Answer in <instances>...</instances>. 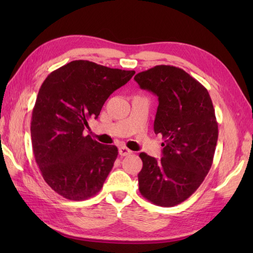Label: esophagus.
I'll return each mask as SVG.
<instances>
[{"mask_svg": "<svg viewBox=\"0 0 253 253\" xmlns=\"http://www.w3.org/2000/svg\"><path fill=\"white\" fill-rule=\"evenodd\" d=\"M118 151H120V154H121V157H127V155H130L131 153H132V151L131 150H129L128 148H126V147H121L120 148V150H118Z\"/></svg>", "mask_w": 253, "mask_h": 253, "instance_id": "obj_1", "label": "esophagus"}]
</instances>
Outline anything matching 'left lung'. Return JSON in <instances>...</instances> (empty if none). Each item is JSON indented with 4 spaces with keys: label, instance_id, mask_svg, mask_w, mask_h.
I'll use <instances>...</instances> for the list:
<instances>
[{
    "label": "left lung",
    "instance_id": "1",
    "mask_svg": "<svg viewBox=\"0 0 253 253\" xmlns=\"http://www.w3.org/2000/svg\"><path fill=\"white\" fill-rule=\"evenodd\" d=\"M135 80L158 96L154 132L162 135V159L140 153L141 195L160 207L189 198L212 166L218 137L215 112L208 90L181 68L158 65Z\"/></svg>",
    "mask_w": 253,
    "mask_h": 253
}]
</instances>
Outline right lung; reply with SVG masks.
I'll return each instance as SVG.
<instances>
[{
  "label": "right lung",
  "instance_id": "1",
  "mask_svg": "<svg viewBox=\"0 0 253 253\" xmlns=\"http://www.w3.org/2000/svg\"><path fill=\"white\" fill-rule=\"evenodd\" d=\"M133 75L79 60L52 72L42 84L31 117L32 150L42 177L58 195L79 201L101 190L118 150L84 136V130Z\"/></svg>",
  "mask_w": 253,
  "mask_h": 253
}]
</instances>
